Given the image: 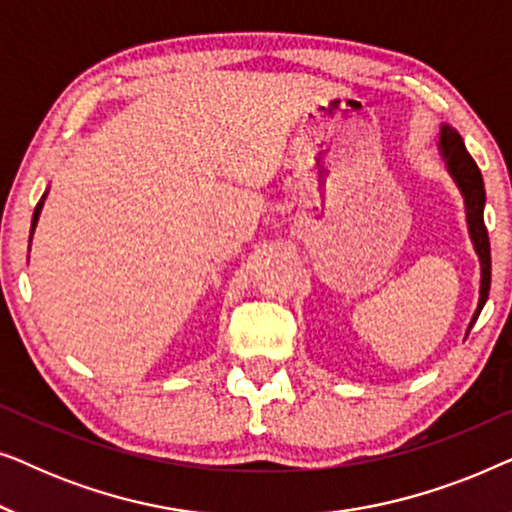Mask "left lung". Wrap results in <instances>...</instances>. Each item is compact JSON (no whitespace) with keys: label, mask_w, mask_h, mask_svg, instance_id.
Listing matches in <instances>:
<instances>
[{"label":"left lung","mask_w":512,"mask_h":512,"mask_svg":"<svg viewBox=\"0 0 512 512\" xmlns=\"http://www.w3.org/2000/svg\"><path fill=\"white\" fill-rule=\"evenodd\" d=\"M438 153L443 158L445 170L450 174L454 184H457L461 198H464V209H466V226H468V237H471L475 254H478L480 261V298L478 307H475L471 321H468L466 338L471 333L475 321H478L482 307H485L489 298V286H492V249H489V235L485 228V181H482V174L471 158V153L466 151L464 139L452 125L443 123L440 125V137H438Z\"/></svg>","instance_id":"1"}]
</instances>
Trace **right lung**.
<instances>
[{
  "instance_id": "1",
  "label": "right lung",
  "mask_w": 512,
  "mask_h": 512,
  "mask_svg": "<svg viewBox=\"0 0 512 512\" xmlns=\"http://www.w3.org/2000/svg\"><path fill=\"white\" fill-rule=\"evenodd\" d=\"M51 188V186H48ZM48 188H46V193L41 195V200L37 202V207H34V216H32V228H30V242H32V235H34V230H37V223H39V216H41V209H44V202H46V195H48Z\"/></svg>"
}]
</instances>
